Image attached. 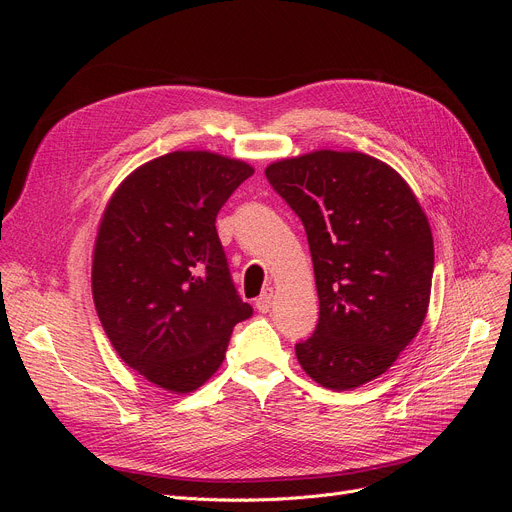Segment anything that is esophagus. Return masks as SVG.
I'll list each match as a JSON object with an SVG mask.
<instances>
[{
  "mask_svg": "<svg viewBox=\"0 0 512 512\" xmlns=\"http://www.w3.org/2000/svg\"><path fill=\"white\" fill-rule=\"evenodd\" d=\"M272 303H274V288L272 286H267L259 297H257V301H255V307L261 311V313H267L272 309Z\"/></svg>",
  "mask_w": 512,
  "mask_h": 512,
  "instance_id": "esophagus-1",
  "label": "esophagus"
}]
</instances>
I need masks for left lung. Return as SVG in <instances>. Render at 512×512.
<instances>
[{
  "label": "left lung",
  "instance_id": "1",
  "mask_svg": "<svg viewBox=\"0 0 512 512\" xmlns=\"http://www.w3.org/2000/svg\"><path fill=\"white\" fill-rule=\"evenodd\" d=\"M299 215L313 259L319 321L294 346L330 390L378 378L417 336L429 305L434 240L409 184L357 151H313L267 166Z\"/></svg>",
  "mask_w": 512,
  "mask_h": 512
}]
</instances>
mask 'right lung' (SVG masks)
<instances>
[{
  "label": "right lung",
  "instance_id": "1",
  "mask_svg": "<svg viewBox=\"0 0 512 512\" xmlns=\"http://www.w3.org/2000/svg\"><path fill=\"white\" fill-rule=\"evenodd\" d=\"M253 176L245 161L174 151L134 170L99 224L93 299L122 361L186 394L226 357L232 328L253 315L238 297L215 218Z\"/></svg>",
  "mask_w": 512,
  "mask_h": 512
}]
</instances>
